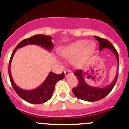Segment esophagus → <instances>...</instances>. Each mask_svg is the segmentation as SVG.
Returning <instances> with one entry per match:
<instances>
[{"instance_id": "obj_1", "label": "esophagus", "mask_w": 129, "mask_h": 129, "mask_svg": "<svg viewBox=\"0 0 129 129\" xmlns=\"http://www.w3.org/2000/svg\"><path fill=\"white\" fill-rule=\"evenodd\" d=\"M72 72L71 70H67L65 71V75H66V77H68V75H72Z\"/></svg>"}]
</instances>
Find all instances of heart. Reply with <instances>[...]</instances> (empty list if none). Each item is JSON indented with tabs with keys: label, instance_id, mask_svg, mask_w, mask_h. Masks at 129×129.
<instances>
[{
	"label": "heart",
	"instance_id": "b5f03b06",
	"mask_svg": "<svg viewBox=\"0 0 129 129\" xmlns=\"http://www.w3.org/2000/svg\"><path fill=\"white\" fill-rule=\"evenodd\" d=\"M95 49L96 45L94 42L79 40L61 47L59 54L65 59H73L74 64L79 66L94 54Z\"/></svg>",
	"mask_w": 129,
	"mask_h": 129
}]
</instances>
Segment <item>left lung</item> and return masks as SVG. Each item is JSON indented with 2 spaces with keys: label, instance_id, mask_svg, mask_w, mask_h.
<instances>
[{
  "label": "left lung",
  "instance_id": "8db88e82",
  "mask_svg": "<svg viewBox=\"0 0 129 129\" xmlns=\"http://www.w3.org/2000/svg\"><path fill=\"white\" fill-rule=\"evenodd\" d=\"M95 38L99 42V50L101 51L105 48L111 50L113 53L114 55H115L117 64L119 66V55L113 44L107 40L99 38L97 36H95ZM118 72H119V68H117V74H116L115 79L110 84L107 85V86L103 87H99L91 86V85L87 84V83L86 82L85 79L84 72L83 70H77L74 73V75L77 78L78 84L76 87L72 89L73 93L77 98L87 101L92 102V101H97L100 99H102L111 91L113 87L115 86V85L117 82V78H118Z\"/></svg>",
  "mask_w": 129,
  "mask_h": 129
}]
</instances>
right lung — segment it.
<instances>
[{
  "instance_id": "right-lung-1",
  "label": "right lung",
  "mask_w": 129,
  "mask_h": 129,
  "mask_svg": "<svg viewBox=\"0 0 129 129\" xmlns=\"http://www.w3.org/2000/svg\"><path fill=\"white\" fill-rule=\"evenodd\" d=\"M52 38L50 36L44 35V34H37L32 37L23 40L16 46L14 50L12 52L10 57L9 64H8V74L10 77V82L12 86L16 93L20 97L27 102L33 104H41L46 102L52 97L55 89V83L61 79H63L65 77L64 73L61 74H55L50 72L47 76L46 79L44 82L36 88L32 90H25L20 88L16 84L12 79L11 72H10V66L13 56L18 48L27 46V45H37L42 48H44L49 52H51L54 48V44L52 43Z\"/></svg>"
}]
</instances>
